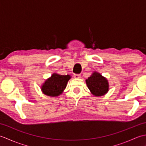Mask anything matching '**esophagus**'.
<instances>
[{
  "label": "esophagus",
  "instance_id": "esophagus-1",
  "mask_svg": "<svg viewBox=\"0 0 146 146\" xmlns=\"http://www.w3.org/2000/svg\"><path fill=\"white\" fill-rule=\"evenodd\" d=\"M74 78H81V75H80V74H75V75H74Z\"/></svg>",
  "mask_w": 146,
  "mask_h": 146
}]
</instances>
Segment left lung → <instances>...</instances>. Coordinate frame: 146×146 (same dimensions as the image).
Masks as SVG:
<instances>
[{
    "label": "left lung",
    "mask_w": 146,
    "mask_h": 146,
    "mask_svg": "<svg viewBox=\"0 0 146 146\" xmlns=\"http://www.w3.org/2000/svg\"><path fill=\"white\" fill-rule=\"evenodd\" d=\"M86 83L92 94L97 97L105 95L108 90L107 80L98 73H93L86 80Z\"/></svg>",
    "instance_id": "1"
}]
</instances>
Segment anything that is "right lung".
Here are the masks:
<instances>
[{"label":"right lung","instance_id":"1","mask_svg":"<svg viewBox=\"0 0 146 146\" xmlns=\"http://www.w3.org/2000/svg\"><path fill=\"white\" fill-rule=\"evenodd\" d=\"M70 78L68 75H61L53 73L43 84L41 88L43 94L50 97L60 95L66 88L67 82Z\"/></svg>","mask_w":146,"mask_h":146}]
</instances>
